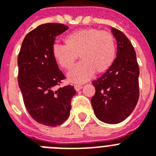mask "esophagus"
Here are the masks:
<instances>
[{
	"mask_svg": "<svg viewBox=\"0 0 156 156\" xmlns=\"http://www.w3.org/2000/svg\"><path fill=\"white\" fill-rule=\"evenodd\" d=\"M74 88H75V90H76V91H79V90H80L81 89H82L83 87L81 86V85H75V86H74Z\"/></svg>",
	"mask_w": 156,
	"mask_h": 156,
	"instance_id": "34e87169",
	"label": "esophagus"
}]
</instances>
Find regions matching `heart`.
Segmentation results:
<instances>
[{
	"mask_svg": "<svg viewBox=\"0 0 156 156\" xmlns=\"http://www.w3.org/2000/svg\"><path fill=\"white\" fill-rule=\"evenodd\" d=\"M66 44L55 43L52 55L61 68L69 69L80 55L82 59L67 74L72 83L80 84L90 80L97 73L108 70L116 53L114 37L110 33L97 29H82L68 34Z\"/></svg>",
	"mask_w": 156,
	"mask_h": 156,
	"instance_id": "1",
	"label": "heart"
}]
</instances>
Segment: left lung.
I'll return each instance as SVG.
<instances>
[{
	"label": "left lung",
	"instance_id": "obj_1",
	"mask_svg": "<svg viewBox=\"0 0 156 156\" xmlns=\"http://www.w3.org/2000/svg\"><path fill=\"white\" fill-rule=\"evenodd\" d=\"M117 42L115 59L109 69L93 82L94 112L99 120L116 124L126 119L139 98V67L133 45L122 32L112 28Z\"/></svg>",
	"mask_w": 156,
	"mask_h": 156
}]
</instances>
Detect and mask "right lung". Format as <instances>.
<instances>
[{
  "label": "right lung",
  "mask_w": 156,
  "mask_h": 156,
  "mask_svg": "<svg viewBox=\"0 0 156 156\" xmlns=\"http://www.w3.org/2000/svg\"><path fill=\"white\" fill-rule=\"evenodd\" d=\"M68 29L59 23L40 25L25 37L18 56L19 87L25 106L34 120L48 126L68 119L76 94L70 85L58 88L65 76L52 55L56 37Z\"/></svg>",
  "instance_id": "1"
}]
</instances>
